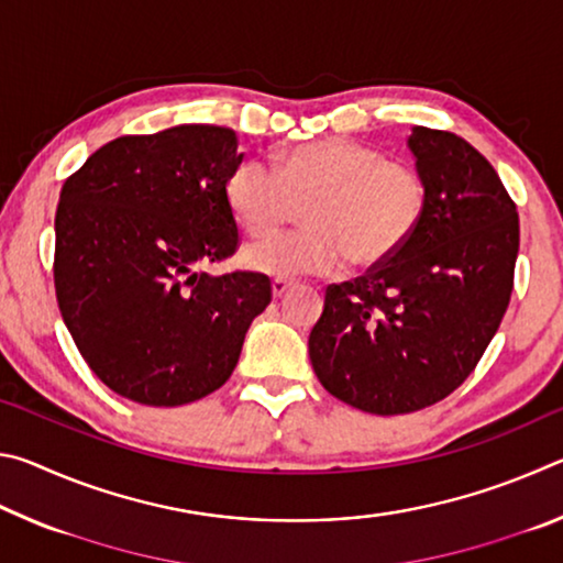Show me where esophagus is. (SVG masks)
<instances>
[{
	"label": "esophagus",
	"mask_w": 563,
	"mask_h": 563,
	"mask_svg": "<svg viewBox=\"0 0 563 563\" xmlns=\"http://www.w3.org/2000/svg\"><path fill=\"white\" fill-rule=\"evenodd\" d=\"M295 285V280H288V278H275L273 280V298H283L285 292H288Z\"/></svg>",
	"instance_id": "esophagus-1"
}]
</instances>
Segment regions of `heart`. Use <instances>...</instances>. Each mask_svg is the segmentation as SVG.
<instances>
[{
  "mask_svg": "<svg viewBox=\"0 0 563 563\" xmlns=\"http://www.w3.org/2000/svg\"><path fill=\"white\" fill-rule=\"evenodd\" d=\"M225 201L251 238H268L305 203V231L247 247V268L275 275H325L350 261L377 268L415 235L427 208L422 170L385 158L375 146L322 139L275 158L241 161L225 180Z\"/></svg>",
  "mask_w": 563,
  "mask_h": 563,
  "instance_id": "1",
  "label": "heart"
}]
</instances>
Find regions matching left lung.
Returning a JSON list of instances; mask_svg holds the SVG:
<instances>
[{
  "instance_id": "1",
  "label": "left lung",
  "mask_w": 563,
  "mask_h": 563,
  "mask_svg": "<svg viewBox=\"0 0 563 563\" xmlns=\"http://www.w3.org/2000/svg\"><path fill=\"white\" fill-rule=\"evenodd\" d=\"M427 184L415 235L387 263L328 285L310 330L322 387L369 415H409L452 395L499 330L514 290L519 213L497 170L452 131L415 126Z\"/></svg>"
}]
</instances>
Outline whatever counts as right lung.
<instances>
[{
  "mask_svg": "<svg viewBox=\"0 0 563 563\" xmlns=\"http://www.w3.org/2000/svg\"><path fill=\"white\" fill-rule=\"evenodd\" d=\"M235 131L206 123L119 136L64 180L54 288L81 357L113 393L178 407L233 375L271 278L201 273L241 243L225 180Z\"/></svg>",
  "mask_w": 563,
  "mask_h": 563,
  "instance_id": "add662e5",
  "label": "right lung"
}]
</instances>
